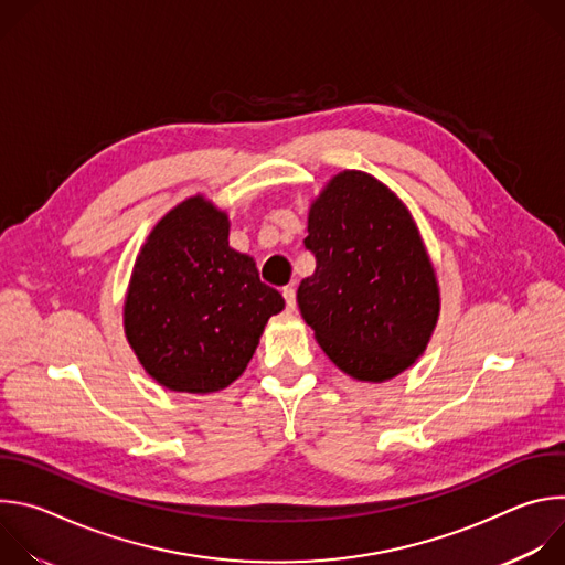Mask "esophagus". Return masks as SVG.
I'll return each instance as SVG.
<instances>
[{"mask_svg":"<svg viewBox=\"0 0 565 565\" xmlns=\"http://www.w3.org/2000/svg\"><path fill=\"white\" fill-rule=\"evenodd\" d=\"M281 295H284V299H286V308H288V310H295V306H297L295 288H292V286H286V288L281 290Z\"/></svg>","mask_w":565,"mask_h":565,"instance_id":"esophagus-1","label":"esophagus"}]
</instances>
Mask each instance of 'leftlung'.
<instances>
[{
  "mask_svg": "<svg viewBox=\"0 0 565 565\" xmlns=\"http://www.w3.org/2000/svg\"><path fill=\"white\" fill-rule=\"evenodd\" d=\"M315 273L297 303L329 360L360 382L416 364L440 315V286L420 230L399 196L360 170L335 174L308 210Z\"/></svg>",
  "mask_w": 565,
  "mask_h": 565,
  "instance_id": "left-lung-1",
  "label": "left lung"
}]
</instances>
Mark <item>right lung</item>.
I'll return each instance as SVG.
<instances>
[{
  "mask_svg": "<svg viewBox=\"0 0 565 565\" xmlns=\"http://www.w3.org/2000/svg\"><path fill=\"white\" fill-rule=\"evenodd\" d=\"M227 236V212L194 194L151 227L136 255L125 338L147 375L170 391L205 395L230 386L286 306Z\"/></svg>",
  "mask_w": 565,
  "mask_h": 565,
  "instance_id": "right-lung-1",
  "label": "right lung"
}]
</instances>
